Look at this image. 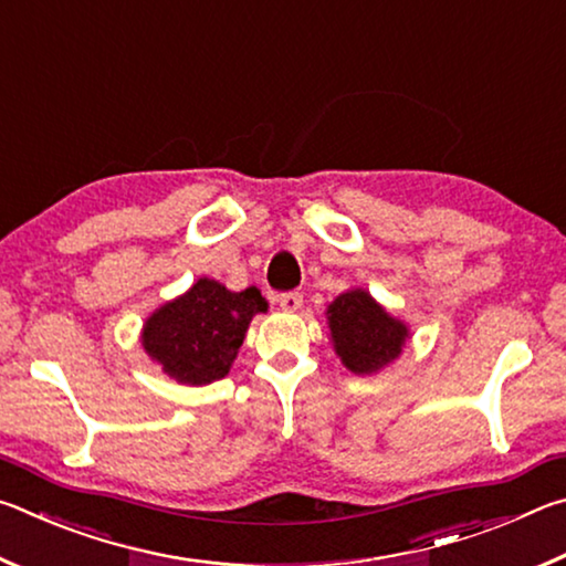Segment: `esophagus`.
I'll return each instance as SVG.
<instances>
[{"label": "esophagus", "mask_w": 566, "mask_h": 566, "mask_svg": "<svg viewBox=\"0 0 566 566\" xmlns=\"http://www.w3.org/2000/svg\"><path fill=\"white\" fill-rule=\"evenodd\" d=\"M276 302H280L284 312H296L302 306V294L300 292H282L280 296H276Z\"/></svg>", "instance_id": "esophagus-1"}]
</instances>
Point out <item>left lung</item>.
Returning a JSON list of instances; mask_svg holds the SVG:
<instances>
[{"label":"left lung","instance_id":"8db88e82","mask_svg":"<svg viewBox=\"0 0 566 566\" xmlns=\"http://www.w3.org/2000/svg\"><path fill=\"white\" fill-rule=\"evenodd\" d=\"M334 349L354 375H371L399 357L407 327L391 319L367 292L339 294L327 310Z\"/></svg>","mask_w":566,"mask_h":566}]
</instances>
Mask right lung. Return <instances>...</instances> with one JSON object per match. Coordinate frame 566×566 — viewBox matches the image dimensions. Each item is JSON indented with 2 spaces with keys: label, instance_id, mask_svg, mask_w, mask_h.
<instances>
[{
  "label": "right lung",
  "instance_id": "add662e5",
  "mask_svg": "<svg viewBox=\"0 0 566 566\" xmlns=\"http://www.w3.org/2000/svg\"><path fill=\"white\" fill-rule=\"evenodd\" d=\"M264 310V296L254 286L229 292L214 280H199L185 296L151 314L142 344L169 377L209 385L227 375L249 322Z\"/></svg>",
  "mask_w": 566,
  "mask_h": 566
}]
</instances>
